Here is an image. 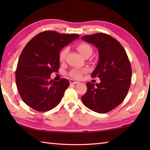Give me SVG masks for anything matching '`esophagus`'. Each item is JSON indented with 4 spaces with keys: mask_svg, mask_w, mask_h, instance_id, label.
<instances>
[{
    "mask_svg": "<svg viewBox=\"0 0 150 150\" xmlns=\"http://www.w3.org/2000/svg\"><path fill=\"white\" fill-rule=\"evenodd\" d=\"M69 83H71V84H77V83H79L78 81H75V80H73V79H70Z\"/></svg>",
    "mask_w": 150,
    "mask_h": 150,
    "instance_id": "1",
    "label": "esophagus"
}]
</instances>
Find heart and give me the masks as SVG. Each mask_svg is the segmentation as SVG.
<instances>
[{
  "label": "heart",
  "instance_id": "heart-1",
  "mask_svg": "<svg viewBox=\"0 0 150 150\" xmlns=\"http://www.w3.org/2000/svg\"><path fill=\"white\" fill-rule=\"evenodd\" d=\"M77 48L79 52L82 55L85 56V55L87 54H92L93 53V48L91 47L90 45L86 43H81V44H78ZM69 49L68 47H64L63 49L61 51L59 54V59L60 62H63L65 60L66 55H67ZM87 71L86 69H73L69 73V75L71 77L75 79H81L83 73H85Z\"/></svg>",
  "mask_w": 150,
  "mask_h": 150
}]
</instances>
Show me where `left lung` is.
Instances as JSON below:
<instances>
[{"instance_id": "obj_1", "label": "left lung", "mask_w": 150, "mask_h": 150, "mask_svg": "<svg viewBox=\"0 0 150 150\" xmlns=\"http://www.w3.org/2000/svg\"><path fill=\"white\" fill-rule=\"evenodd\" d=\"M81 39L98 48V63L91 77L100 80L96 85L87 83V93L81 100L91 110L108 112L122 103L128 94L132 79L130 61L122 45L110 35L96 33Z\"/></svg>"}]
</instances>
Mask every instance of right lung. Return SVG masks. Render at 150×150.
I'll use <instances>...</instances> for the list:
<instances>
[{
	"label": "right lung",
	"instance_id": "obj_1",
	"mask_svg": "<svg viewBox=\"0 0 150 150\" xmlns=\"http://www.w3.org/2000/svg\"><path fill=\"white\" fill-rule=\"evenodd\" d=\"M79 37L77 34L45 31L25 46L18 62L16 83L22 99L30 107L46 112L62 100L69 81L63 78L54 81L50 75L59 69L60 50Z\"/></svg>",
	"mask_w": 150,
	"mask_h": 150
}]
</instances>
